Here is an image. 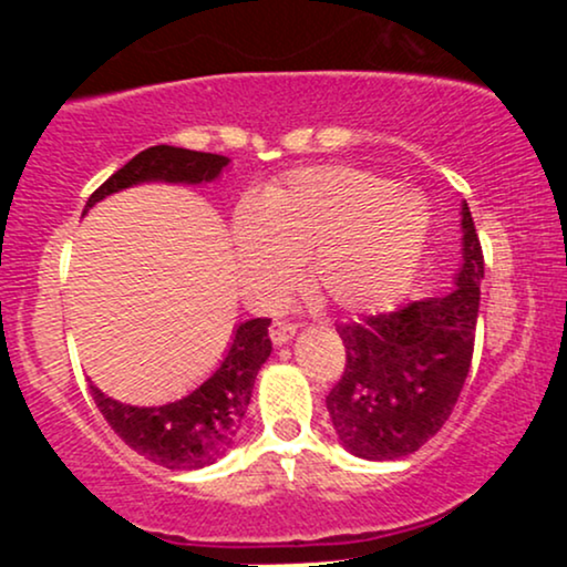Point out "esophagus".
<instances>
[{
	"mask_svg": "<svg viewBox=\"0 0 567 567\" xmlns=\"http://www.w3.org/2000/svg\"><path fill=\"white\" fill-rule=\"evenodd\" d=\"M269 336H271V343H277V347H282V343H288L292 336H296V324L288 322V320H275L269 328Z\"/></svg>",
	"mask_w": 567,
	"mask_h": 567,
	"instance_id": "esophagus-1",
	"label": "esophagus"
}]
</instances>
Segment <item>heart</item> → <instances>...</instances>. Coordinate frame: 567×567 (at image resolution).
Returning <instances> with one entry per match:
<instances>
[{"instance_id": "b5f03b06", "label": "heart", "mask_w": 567, "mask_h": 567, "mask_svg": "<svg viewBox=\"0 0 567 567\" xmlns=\"http://www.w3.org/2000/svg\"><path fill=\"white\" fill-rule=\"evenodd\" d=\"M426 231L419 194L349 165L303 167L234 210V266L252 303H275L306 261L330 303L375 311L408 288Z\"/></svg>"}]
</instances>
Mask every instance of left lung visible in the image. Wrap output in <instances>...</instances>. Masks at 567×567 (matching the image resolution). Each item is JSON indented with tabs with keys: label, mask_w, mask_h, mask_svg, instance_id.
Masks as SVG:
<instances>
[{
	"label": "left lung",
	"mask_w": 567,
	"mask_h": 567,
	"mask_svg": "<svg viewBox=\"0 0 567 567\" xmlns=\"http://www.w3.org/2000/svg\"><path fill=\"white\" fill-rule=\"evenodd\" d=\"M464 261L447 296L341 322L347 368L324 396L341 445L360 458L392 461L419 451L451 419L470 375L483 247L461 205Z\"/></svg>",
	"instance_id": "1"
}]
</instances>
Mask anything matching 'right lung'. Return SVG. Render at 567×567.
I'll return each instance as SVG.
<instances>
[{"label":"right lung","instance_id":"obj_1","mask_svg":"<svg viewBox=\"0 0 567 567\" xmlns=\"http://www.w3.org/2000/svg\"><path fill=\"white\" fill-rule=\"evenodd\" d=\"M229 165L220 154L192 152L178 146H152L135 154L125 167L90 194L84 213L95 202L122 188L146 184V181H167V184H207ZM269 322L266 317L247 320L237 328L229 351L216 373L199 389L159 408L122 405L90 383L97 410L109 426L125 440L135 453L146 455L154 464L167 470H199L213 464L218 455L229 451L234 434L243 424L250 405L252 383L266 357L271 354Z\"/></svg>","mask_w":567,"mask_h":567}]
</instances>
